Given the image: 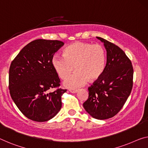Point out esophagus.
Returning <instances> with one entry per match:
<instances>
[{
	"instance_id": "esophagus-1",
	"label": "esophagus",
	"mask_w": 148,
	"mask_h": 148,
	"mask_svg": "<svg viewBox=\"0 0 148 148\" xmlns=\"http://www.w3.org/2000/svg\"><path fill=\"white\" fill-rule=\"evenodd\" d=\"M69 90L72 93H75L77 92V89H69Z\"/></svg>"
}]
</instances>
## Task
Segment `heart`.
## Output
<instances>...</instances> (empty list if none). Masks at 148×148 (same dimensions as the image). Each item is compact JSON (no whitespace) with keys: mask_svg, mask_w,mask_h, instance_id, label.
I'll return each instance as SVG.
<instances>
[{"mask_svg":"<svg viewBox=\"0 0 148 148\" xmlns=\"http://www.w3.org/2000/svg\"><path fill=\"white\" fill-rule=\"evenodd\" d=\"M63 56H55L51 64L59 77L64 79L75 69L76 71L63 82L65 87L76 88L88 81L93 83L103 76L106 69V53L101 45L76 42L67 45Z\"/></svg>","mask_w":148,"mask_h":148,"instance_id":"b5f03b06","label":"heart"}]
</instances>
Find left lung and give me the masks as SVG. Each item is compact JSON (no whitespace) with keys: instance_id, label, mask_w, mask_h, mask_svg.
Returning a JSON list of instances; mask_svg holds the SVG:
<instances>
[{"instance_id":"left-lung-1","label":"left lung","mask_w":148,"mask_h":148,"mask_svg":"<svg viewBox=\"0 0 148 148\" xmlns=\"http://www.w3.org/2000/svg\"><path fill=\"white\" fill-rule=\"evenodd\" d=\"M97 38L106 50V69L103 76L88 88V99L83 105L92 118L105 120L116 114L130 95L134 70L131 61L119 46Z\"/></svg>"}]
</instances>
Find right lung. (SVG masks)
Masks as SVG:
<instances>
[{
    "mask_svg": "<svg viewBox=\"0 0 148 148\" xmlns=\"http://www.w3.org/2000/svg\"><path fill=\"white\" fill-rule=\"evenodd\" d=\"M64 45L58 40H36L22 49L9 69V90L16 105L25 116L45 122L61 108V96L66 89L51 64L54 53Z\"/></svg>",
    "mask_w": 148,
    "mask_h": 148,
    "instance_id": "1",
    "label": "right lung"
}]
</instances>
